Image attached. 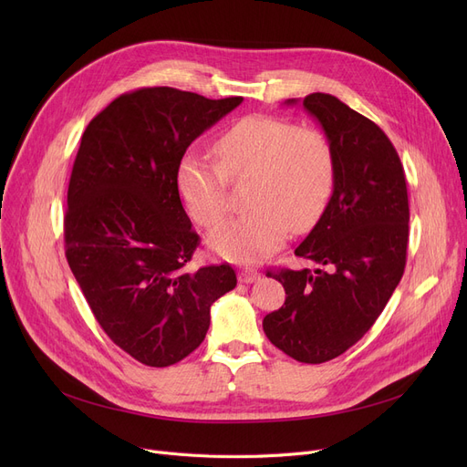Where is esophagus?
<instances>
[{"mask_svg":"<svg viewBox=\"0 0 467 467\" xmlns=\"http://www.w3.org/2000/svg\"><path fill=\"white\" fill-rule=\"evenodd\" d=\"M261 278V273L255 271V268H242V271L238 273V280L242 284H254Z\"/></svg>","mask_w":467,"mask_h":467,"instance_id":"obj_1","label":"esophagus"}]
</instances>
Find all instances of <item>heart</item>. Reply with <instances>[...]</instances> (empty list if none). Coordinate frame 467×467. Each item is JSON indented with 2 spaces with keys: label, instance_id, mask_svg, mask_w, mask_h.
Returning a JSON list of instances; mask_svg holds the SVG:
<instances>
[{
  "label": "heart",
  "instance_id": "obj_1",
  "mask_svg": "<svg viewBox=\"0 0 467 467\" xmlns=\"http://www.w3.org/2000/svg\"><path fill=\"white\" fill-rule=\"evenodd\" d=\"M215 161L185 153L176 185L196 225L213 227L227 212L229 180L252 174L250 212L217 225L213 252L234 263H259L278 252L289 227L301 233L322 215L335 180V157L327 136L299 129L275 115L242 117L213 145Z\"/></svg>",
  "mask_w": 467,
  "mask_h": 467
}]
</instances>
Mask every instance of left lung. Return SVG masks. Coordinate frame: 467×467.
<instances>
[{
  "instance_id": "obj_1",
  "label": "left lung",
  "mask_w": 467,
  "mask_h": 467,
  "mask_svg": "<svg viewBox=\"0 0 467 467\" xmlns=\"http://www.w3.org/2000/svg\"><path fill=\"white\" fill-rule=\"evenodd\" d=\"M296 104V100H287ZM305 109L320 122L335 157L333 194L296 255L326 271H268L285 289L263 331L289 358L324 363L373 327L398 287L409 244V196L396 147L371 119L324 92Z\"/></svg>"
}]
</instances>
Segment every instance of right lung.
<instances>
[{
  "instance_id": "add662e5",
  "label": "right lung",
  "mask_w": 467,
  "mask_h": 467,
  "mask_svg": "<svg viewBox=\"0 0 467 467\" xmlns=\"http://www.w3.org/2000/svg\"><path fill=\"white\" fill-rule=\"evenodd\" d=\"M143 87L90 122L73 162L66 259L96 322L143 365L168 367L201 347L210 306L236 285L225 265L191 271L201 244L176 185L187 147L242 104Z\"/></svg>"
}]
</instances>
